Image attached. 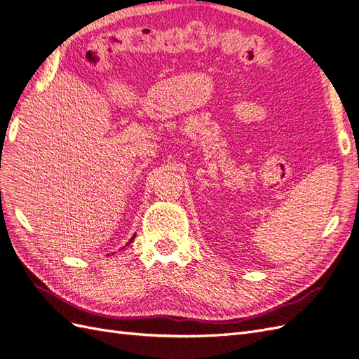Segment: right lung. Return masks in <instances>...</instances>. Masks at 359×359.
<instances>
[{
	"mask_svg": "<svg viewBox=\"0 0 359 359\" xmlns=\"http://www.w3.org/2000/svg\"><path fill=\"white\" fill-rule=\"evenodd\" d=\"M133 240H135V236H133V238H131V240H130V241H128V244H130V243H131V241H133ZM123 248H124V247H123Z\"/></svg>",
	"mask_w": 359,
	"mask_h": 359,
	"instance_id": "right-lung-1",
	"label": "right lung"
}]
</instances>
